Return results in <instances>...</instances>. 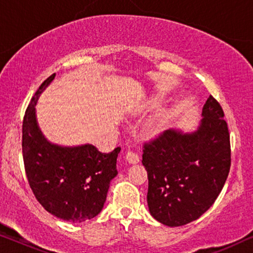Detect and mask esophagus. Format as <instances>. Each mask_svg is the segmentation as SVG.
<instances>
[{"label":"esophagus","instance_id":"1","mask_svg":"<svg viewBox=\"0 0 253 253\" xmlns=\"http://www.w3.org/2000/svg\"><path fill=\"white\" fill-rule=\"evenodd\" d=\"M126 161L128 162L129 164H136V163H139V162H140V157L136 153L128 150V151H127V154H126Z\"/></svg>","mask_w":253,"mask_h":253}]
</instances>
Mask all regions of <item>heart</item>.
I'll use <instances>...</instances> for the list:
<instances>
[{
	"label": "heart",
	"instance_id": "1",
	"mask_svg": "<svg viewBox=\"0 0 253 253\" xmlns=\"http://www.w3.org/2000/svg\"><path fill=\"white\" fill-rule=\"evenodd\" d=\"M161 105H162V100L160 98H153L148 102L147 107L149 110H157ZM169 121H170L169 114L162 113L161 116L158 117L156 123H155V125H154V129L156 130V132H160V130L166 128V127L168 126V124H169Z\"/></svg>",
	"mask_w": 253,
	"mask_h": 253
}]
</instances>
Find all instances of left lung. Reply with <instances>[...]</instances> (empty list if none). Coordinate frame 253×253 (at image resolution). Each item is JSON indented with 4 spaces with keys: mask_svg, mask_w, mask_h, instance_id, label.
<instances>
[{
    "mask_svg": "<svg viewBox=\"0 0 253 253\" xmlns=\"http://www.w3.org/2000/svg\"><path fill=\"white\" fill-rule=\"evenodd\" d=\"M201 116L193 132L168 129L144 144L148 207L154 218L169 227L190 223L210 210L230 170V140L223 110L210 96Z\"/></svg>",
    "mask_w": 253,
    "mask_h": 253,
    "instance_id": "left-lung-1",
    "label": "left lung"
}]
</instances>
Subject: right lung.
Returning <instances> with one entry per match:
<instances>
[{"instance_id": "right-lung-1", "label": "right lung", "mask_w": 253, "mask_h": 253, "mask_svg": "<svg viewBox=\"0 0 253 253\" xmlns=\"http://www.w3.org/2000/svg\"><path fill=\"white\" fill-rule=\"evenodd\" d=\"M55 74L43 81L23 120L22 149L26 177L40 205L65 221L84 222L102 211L110 183L118 174V147L103 154L92 144L65 147L49 142L39 128L36 105Z\"/></svg>"}]
</instances>
